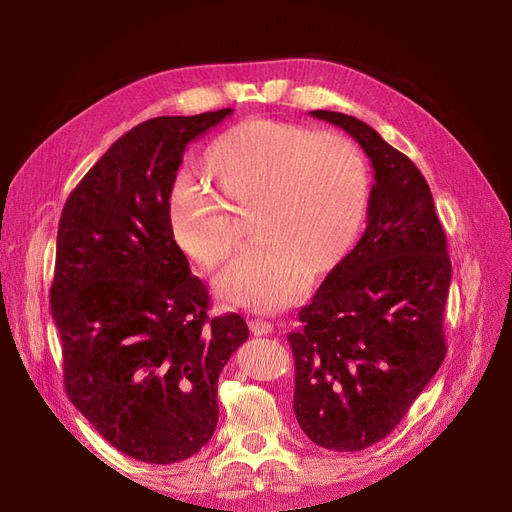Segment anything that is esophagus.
Wrapping results in <instances>:
<instances>
[{"instance_id":"obj_1","label":"esophagus","mask_w":512,"mask_h":512,"mask_svg":"<svg viewBox=\"0 0 512 512\" xmlns=\"http://www.w3.org/2000/svg\"><path fill=\"white\" fill-rule=\"evenodd\" d=\"M249 328H251V332L255 336H267V334H272V330H274V326L270 324V321L259 319V317L249 319Z\"/></svg>"}]
</instances>
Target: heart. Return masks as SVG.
<instances>
[{
	"mask_svg": "<svg viewBox=\"0 0 512 512\" xmlns=\"http://www.w3.org/2000/svg\"><path fill=\"white\" fill-rule=\"evenodd\" d=\"M201 172L230 211L253 213L257 245L220 280V294L234 305H290L307 278L324 280L338 270L367 220V159L336 132L251 118L209 143ZM221 204L191 184L168 197L176 247L203 272L222 270L240 245L238 224Z\"/></svg>",
	"mask_w": 512,
	"mask_h": 512,
	"instance_id": "b5f03b06",
	"label": "heart"
}]
</instances>
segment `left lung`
<instances>
[{"label": "left lung", "instance_id": "obj_1", "mask_svg": "<svg viewBox=\"0 0 512 512\" xmlns=\"http://www.w3.org/2000/svg\"><path fill=\"white\" fill-rule=\"evenodd\" d=\"M361 145L373 166L367 228L299 311L288 334L294 415L311 442L357 452L384 440L446 357V234L427 180L369 124L313 110Z\"/></svg>", "mask_w": 512, "mask_h": 512}]
</instances>
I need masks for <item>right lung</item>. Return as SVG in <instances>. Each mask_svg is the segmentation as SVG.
<instances>
[{
  "mask_svg": "<svg viewBox=\"0 0 512 512\" xmlns=\"http://www.w3.org/2000/svg\"><path fill=\"white\" fill-rule=\"evenodd\" d=\"M230 114L134 126L76 184L60 218L49 301L68 398L143 463H178L209 442L218 378L249 338L240 315H207V288L166 213L186 145Z\"/></svg>",
  "mask_w": 512,
  "mask_h": 512,
  "instance_id": "1",
  "label": "right lung"
}]
</instances>
